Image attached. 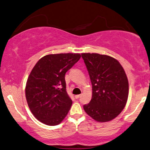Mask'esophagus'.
Segmentation results:
<instances>
[{
	"mask_svg": "<svg viewBox=\"0 0 150 150\" xmlns=\"http://www.w3.org/2000/svg\"><path fill=\"white\" fill-rule=\"evenodd\" d=\"M80 97V94H77V95L75 96V98H76V99H77V98H79Z\"/></svg>",
	"mask_w": 150,
	"mask_h": 150,
	"instance_id": "esophagus-1",
	"label": "esophagus"
}]
</instances>
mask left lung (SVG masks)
I'll use <instances>...</instances> for the list:
<instances>
[{
    "mask_svg": "<svg viewBox=\"0 0 150 150\" xmlns=\"http://www.w3.org/2000/svg\"><path fill=\"white\" fill-rule=\"evenodd\" d=\"M93 86L85 112L98 122L111 121L125 108L129 94L127 77L120 63L113 57L98 54H82Z\"/></svg>",
    "mask_w": 150,
    "mask_h": 150,
    "instance_id": "left-lung-1",
    "label": "left lung"
}]
</instances>
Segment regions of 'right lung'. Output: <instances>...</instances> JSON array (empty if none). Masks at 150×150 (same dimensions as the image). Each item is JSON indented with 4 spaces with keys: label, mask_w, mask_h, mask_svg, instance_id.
Returning <instances> with one entry per match:
<instances>
[{
    "label": "right lung",
    "mask_w": 150,
    "mask_h": 150,
    "mask_svg": "<svg viewBox=\"0 0 150 150\" xmlns=\"http://www.w3.org/2000/svg\"><path fill=\"white\" fill-rule=\"evenodd\" d=\"M79 54L43 56L27 79L25 96L34 117L47 125H57L70 109L72 100L66 91L65 74L79 60Z\"/></svg>",
    "instance_id": "obj_1"
}]
</instances>
